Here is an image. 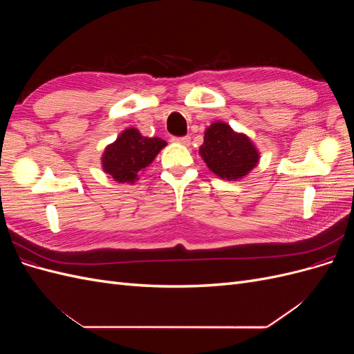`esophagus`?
<instances>
[{
  "label": "esophagus",
  "instance_id": "obj_1",
  "mask_svg": "<svg viewBox=\"0 0 354 354\" xmlns=\"http://www.w3.org/2000/svg\"><path fill=\"white\" fill-rule=\"evenodd\" d=\"M173 140L181 145H189L190 143V137L189 136H183V137H173Z\"/></svg>",
  "mask_w": 354,
  "mask_h": 354
}]
</instances>
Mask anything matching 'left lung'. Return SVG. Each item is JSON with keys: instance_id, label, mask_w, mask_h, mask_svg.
<instances>
[{"instance_id": "obj_1", "label": "left lung", "mask_w": 354, "mask_h": 354, "mask_svg": "<svg viewBox=\"0 0 354 354\" xmlns=\"http://www.w3.org/2000/svg\"><path fill=\"white\" fill-rule=\"evenodd\" d=\"M199 153L214 174L227 180H238L248 174L260 158L248 137L234 133L224 122L207 128Z\"/></svg>"}]
</instances>
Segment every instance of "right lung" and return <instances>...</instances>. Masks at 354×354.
<instances>
[{"label":"right lung","mask_w":354,"mask_h":354,"mask_svg":"<svg viewBox=\"0 0 354 354\" xmlns=\"http://www.w3.org/2000/svg\"><path fill=\"white\" fill-rule=\"evenodd\" d=\"M167 145L159 137H143L136 128H128L116 142L106 147L103 169L120 183H134L138 173L152 162Z\"/></svg>","instance_id":"1"}]
</instances>
